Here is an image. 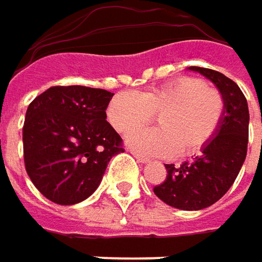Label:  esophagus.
I'll return each mask as SVG.
<instances>
[{
    "label": "esophagus",
    "instance_id": "esophagus-1",
    "mask_svg": "<svg viewBox=\"0 0 262 262\" xmlns=\"http://www.w3.org/2000/svg\"><path fill=\"white\" fill-rule=\"evenodd\" d=\"M132 154H133V157H135V159H136V160H138L139 163L149 162V159H148V157H145V156H142V154H138V152H133V151H132Z\"/></svg>",
    "mask_w": 262,
    "mask_h": 262
}]
</instances>
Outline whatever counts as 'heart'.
Instances as JSON below:
<instances>
[{
    "label": "heart",
    "mask_w": 262,
    "mask_h": 262,
    "mask_svg": "<svg viewBox=\"0 0 262 262\" xmlns=\"http://www.w3.org/2000/svg\"><path fill=\"white\" fill-rule=\"evenodd\" d=\"M225 102L220 90L202 78L181 77L166 84L118 93L106 110L108 120L123 135L148 124L157 116L159 129L136 132L129 145L148 156H192L208 145L223 121Z\"/></svg>",
    "instance_id": "obj_1"
}]
</instances>
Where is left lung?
<instances>
[{
  "instance_id": "1",
  "label": "left lung",
  "mask_w": 262,
  "mask_h": 262,
  "mask_svg": "<svg viewBox=\"0 0 262 262\" xmlns=\"http://www.w3.org/2000/svg\"><path fill=\"white\" fill-rule=\"evenodd\" d=\"M190 70L205 75L221 92L225 102L223 121L194 162L179 167L166 164L167 177L154 187V194L169 206L199 210L218 202L236 181L248 152L249 110L243 92L233 80L209 68Z\"/></svg>"
}]
</instances>
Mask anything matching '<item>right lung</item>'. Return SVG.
<instances>
[{"instance_id":"add662e5","label":"right lung","mask_w":262,"mask_h":262,"mask_svg":"<svg viewBox=\"0 0 262 262\" xmlns=\"http://www.w3.org/2000/svg\"><path fill=\"white\" fill-rule=\"evenodd\" d=\"M114 93L85 85H54L32 100L24 124L25 169L46 199L75 205L99 187L123 139L106 121Z\"/></svg>"}]
</instances>
